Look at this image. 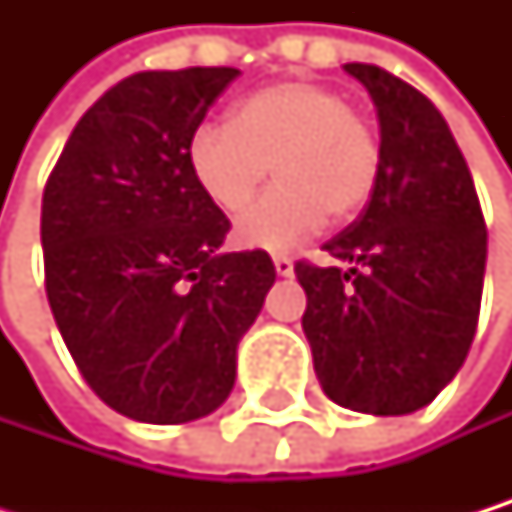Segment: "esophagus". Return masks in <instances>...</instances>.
I'll use <instances>...</instances> for the list:
<instances>
[{"mask_svg":"<svg viewBox=\"0 0 512 512\" xmlns=\"http://www.w3.org/2000/svg\"><path fill=\"white\" fill-rule=\"evenodd\" d=\"M273 267H276L279 276H291V273H294V261L288 258V254H276V258H273Z\"/></svg>","mask_w":512,"mask_h":512,"instance_id":"34e87169","label":"esophagus"}]
</instances>
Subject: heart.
<instances>
[{"label":"heart","instance_id":"1","mask_svg":"<svg viewBox=\"0 0 512 512\" xmlns=\"http://www.w3.org/2000/svg\"><path fill=\"white\" fill-rule=\"evenodd\" d=\"M236 239L248 248L285 251L316 233L325 218L353 221L381 178V137L350 97L325 82L285 79L251 91L227 125H202L187 147V168L202 196L230 218L261 193Z\"/></svg>","mask_w":512,"mask_h":512}]
</instances>
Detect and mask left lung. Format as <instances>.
I'll return each mask as SVG.
<instances>
[{
	"mask_svg": "<svg viewBox=\"0 0 512 512\" xmlns=\"http://www.w3.org/2000/svg\"><path fill=\"white\" fill-rule=\"evenodd\" d=\"M378 107L381 178L322 248L350 270L294 264L304 334L331 402L408 415L458 375L473 344L485 218L467 159L430 97L375 64H344Z\"/></svg>",
	"mask_w": 512,
	"mask_h": 512,
	"instance_id": "8db88e82",
	"label": "left lung"
}]
</instances>
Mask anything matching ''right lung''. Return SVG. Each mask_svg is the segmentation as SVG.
<instances>
[{
	"label": "right lung",
	"mask_w": 512,
	"mask_h": 512,
	"mask_svg": "<svg viewBox=\"0 0 512 512\" xmlns=\"http://www.w3.org/2000/svg\"><path fill=\"white\" fill-rule=\"evenodd\" d=\"M233 67L147 70L73 128L42 193L45 291L88 387L144 424L211 415L236 384V347L276 267L227 251V214L187 168Z\"/></svg>",
	"instance_id": "add662e5"
}]
</instances>
